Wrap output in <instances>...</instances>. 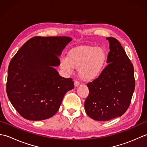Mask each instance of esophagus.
<instances>
[{
	"mask_svg": "<svg viewBox=\"0 0 147 147\" xmlns=\"http://www.w3.org/2000/svg\"><path fill=\"white\" fill-rule=\"evenodd\" d=\"M74 86L78 87V86L80 85V82H78V81H74Z\"/></svg>",
	"mask_w": 147,
	"mask_h": 147,
	"instance_id": "34e87169",
	"label": "esophagus"
}]
</instances>
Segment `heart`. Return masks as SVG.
Returning <instances> with one entry per match:
<instances>
[{
    "label": "heart",
    "mask_w": 147,
    "mask_h": 147,
    "mask_svg": "<svg viewBox=\"0 0 147 147\" xmlns=\"http://www.w3.org/2000/svg\"><path fill=\"white\" fill-rule=\"evenodd\" d=\"M107 61V54L103 49L93 46L74 47L68 52L67 57L60 59V66L67 73L78 69L80 78L85 82H92L100 77Z\"/></svg>",
    "instance_id": "obj_1"
}]
</instances>
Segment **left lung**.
<instances>
[{"mask_svg": "<svg viewBox=\"0 0 147 147\" xmlns=\"http://www.w3.org/2000/svg\"><path fill=\"white\" fill-rule=\"evenodd\" d=\"M110 52L102 74L87 84L89 95L85 110L90 117L106 121L125 113L135 88L134 68L123 47L113 37L106 38Z\"/></svg>", "mask_w": 147, "mask_h": 147, "instance_id": "1", "label": "left lung"}]
</instances>
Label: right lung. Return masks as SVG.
Instances as JSON below:
<instances>
[{
  "mask_svg": "<svg viewBox=\"0 0 147 147\" xmlns=\"http://www.w3.org/2000/svg\"><path fill=\"white\" fill-rule=\"evenodd\" d=\"M72 40L67 36H35L19 49L8 67L6 91L12 105L28 120L52 117L64 96L74 88L71 78L59 75L62 50Z\"/></svg>",
  "mask_w": 147,
  "mask_h": 147,
  "instance_id": "add662e5",
  "label": "right lung"
}]
</instances>
